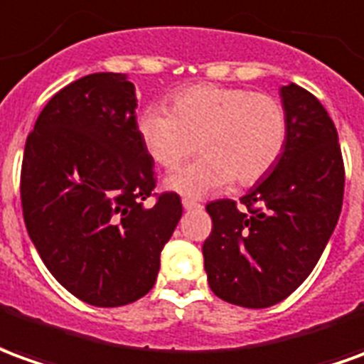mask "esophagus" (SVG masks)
<instances>
[{
  "mask_svg": "<svg viewBox=\"0 0 364 364\" xmlns=\"http://www.w3.org/2000/svg\"><path fill=\"white\" fill-rule=\"evenodd\" d=\"M182 205H184V210H198L200 208V203L194 202V200H188V198L182 200Z\"/></svg>",
  "mask_w": 364,
  "mask_h": 364,
  "instance_id": "obj_1",
  "label": "esophagus"
}]
</instances>
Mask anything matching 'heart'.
<instances>
[{
    "label": "heart",
    "instance_id": "1",
    "mask_svg": "<svg viewBox=\"0 0 364 364\" xmlns=\"http://www.w3.org/2000/svg\"><path fill=\"white\" fill-rule=\"evenodd\" d=\"M136 131L161 168L174 170L198 151L203 154L166 180L184 196L228 186H252L274 168L288 139L284 105L274 95L247 87L198 84L172 95L170 113L153 105L141 113Z\"/></svg>",
    "mask_w": 364,
    "mask_h": 364
}]
</instances>
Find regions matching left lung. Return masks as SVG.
Listing matches in <instances>:
<instances>
[{
  "label": "left lung",
  "mask_w": 364,
  "mask_h": 364,
  "mask_svg": "<svg viewBox=\"0 0 364 364\" xmlns=\"http://www.w3.org/2000/svg\"><path fill=\"white\" fill-rule=\"evenodd\" d=\"M288 139L274 170L233 200L205 205L211 233L203 267L213 294L243 308H269L310 277L341 213L345 166L333 121L308 90L280 87Z\"/></svg>",
  "instance_id": "8db88e82"
}]
</instances>
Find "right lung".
<instances>
[{
  "label": "right lung",
  "instance_id": "add662e5",
  "mask_svg": "<svg viewBox=\"0 0 364 364\" xmlns=\"http://www.w3.org/2000/svg\"><path fill=\"white\" fill-rule=\"evenodd\" d=\"M135 107L123 74H90L48 100L25 143L21 205L31 241L50 274L97 308L125 306L153 288L182 218L176 192L154 194Z\"/></svg>",
  "mask_w": 364,
  "mask_h": 364
}]
</instances>
